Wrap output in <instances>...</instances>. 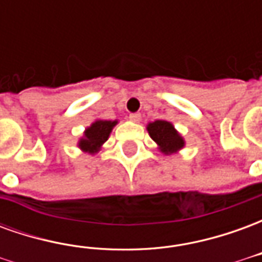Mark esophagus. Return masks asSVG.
<instances>
[{"label":"esophagus","instance_id":"esophagus-1","mask_svg":"<svg viewBox=\"0 0 262 262\" xmlns=\"http://www.w3.org/2000/svg\"><path fill=\"white\" fill-rule=\"evenodd\" d=\"M129 119L132 120V122H140V119H142V115L140 114H130L129 115Z\"/></svg>","mask_w":262,"mask_h":262}]
</instances>
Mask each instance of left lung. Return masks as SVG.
<instances>
[{"mask_svg": "<svg viewBox=\"0 0 262 262\" xmlns=\"http://www.w3.org/2000/svg\"><path fill=\"white\" fill-rule=\"evenodd\" d=\"M147 132L157 147L165 156L177 154L185 147V140L181 133L168 120H154L147 123Z\"/></svg>", "mask_w": 262, "mask_h": 262, "instance_id": "1", "label": "left lung"}]
</instances>
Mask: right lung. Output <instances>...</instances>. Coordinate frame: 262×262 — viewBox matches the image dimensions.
<instances>
[{
	"mask_svg": "<svg viewBox=\"0 0 262 262\" xmlns=\"http://www.w3.org/2000/svg\"><path fill=\"white\" fill-rule=\"evenodd\" d=\"M118 125V119L116 120H103V119H95L91 125L86 127L80 140L77 143V146L81 151L88 153L94 156L101 151L103 143L106 142L112 133V129Z\"/></svg>",
	"mask_w": 262,
	"mask_h": 262,
	"instance_id": "add662e5",
	"label": "right lung"
}]
</instances>
